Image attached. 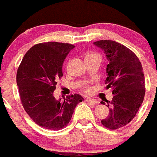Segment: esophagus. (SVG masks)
Returning <instances> with one entry per match:
<instances>
[{
  "label": "esophagus",
  "instance_id": "34e87169",
  "mask_svg": "<svg viewBox=\"0 0 157 157\" xmlns=\"http://www.w3.org/2000/svg\"><path fill=\"white\" fill-rule=\"evenodd\" d=\"M86 102L90 103V104H92V105H96V104H98V101H97V100H92V99H90V98L86 99Z\"/></svg>",
  "mask_w": 157,
  "mask_h": 157
}]
</instances>
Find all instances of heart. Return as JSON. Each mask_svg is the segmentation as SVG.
I'll use <instances>...</instances> for the list:
<instances>
[{"label": "heart", "mask_w": 157, "mask_h": 157, "mask_svg": "<svg viewBox=\"0 0 157 157\" xmlns=\"http://www.w3.org/2000/svg\"><path fill=\"white\" fill-rule=\"evenodd\" d=\"M96 54V53H94V52H89L86 54V56H90V55H94ZM82 91H84L85 93H90L91 92V87L88 86H84L82 87Z\"/></svg>", "instance_id": "heart-1"}]
</instances>
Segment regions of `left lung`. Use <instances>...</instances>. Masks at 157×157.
<instances>
[{"label": "left lung", "mask_w": 157, "mask_h": 157, "mask_svg": "<svg viewBox=\"0 0 157 157\" xmlns=\"http://www.w3.org/2000/svg\"><path fill=\"white\" fill-rule=\"evenodd\" d=\"M94 44L101 48L109 59L105 83L107 88L113 89V95L111 101L106 100L109 114L101 123L106 128L117 130L131 121L144 101L145 80L142 65L135 52L116 41L102 40Z\"/></svg>", "instance_id": "8db88e82"}]
</instances>
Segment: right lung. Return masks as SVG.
Listing matches in <instances>:
<instances>
[{
	"label": "right lung",
	"instance_id": "obj_1",
	"mask_svg": "<svg viewBox=\"0 0 157 157\" xmlns=\"http://www.w3.org/2000/svg\"><path fill=\"white\" fill-rule=\"evenodd\" d=\"M75 46L46 42L34 45L22 58L17 71V85L23 109L40 126L57 130L68 125L76 105L83 98L78 94L56 100L53 91L63 76L62 65Z\"/></svg>",
	"mask_w": 157,
	"mask_h": 157
}]
</instances>
